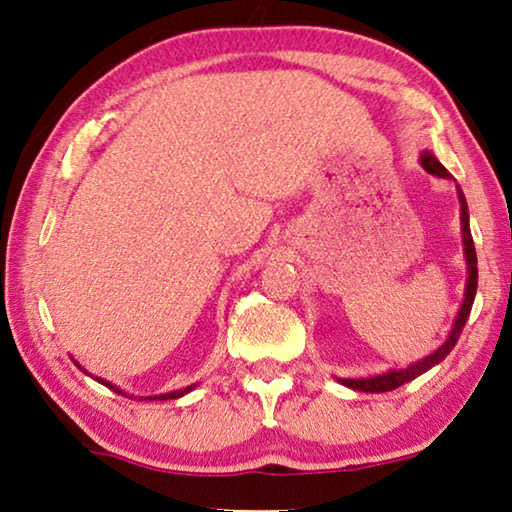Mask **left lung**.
Segmentation results:
<instances>
[{
    "label": "left lung",
    "mask_w": 512,
    "mask_h": 512,
    "mask_svg": "<svg viewBox=\"0 0 512 512\" xmlns=\"http://www.w3.org/2000/svg\"><path fill=\"white\" fill-rule=\"evenodd\" d=\"M418 161H421L425 172L439 176V179L452 181V174L445 170L439 161H436V156L432 152L423 150L421 156H418ZM457 194H459V203H461V241H463V257H466V266H468V280H466V293H463V302L459 306V313H457V318H454L448 338H445V342H441V345L436 347L430 356H425L418 362H412V365L401 367V369H389V371H383V374L367 376V378H338V383H342L349 389H356V392H367V394L392 392V389L410 383V380L425 374V371H430L434 365H439V362L445 360V356H448V353L454 349V345H457L461 331L468 322V315L472 311V302H475V295H477V253H475V241H472V232H470L468 203H466V197H463V190L459 188V185H457Z\"/></svg>",
    "instance_id": "1"
}]
</instances>
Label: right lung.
Returning a JSON list of instances; mask_svg holds the SVG:
<instances>
[{
  "label": "right lung",
  "mask_w": 512,
  "mask_h": 512,
  "mask_svg": "<svg viewBox=\"0 0 512 512\" xmlns=\"http://www.w3.org/2000/svg\"><path fill=\"white\" fill-rule=\"evenodd\" d=\"M73 362H76V367L78 369H82V371H85V374L87 376H91L89 374V371L85 369V367H82L80 365V362L76 360V358H71ZM91 378H94V380H98V383L100 385H105V387H109V389H114V392L116 394H120V396H129V398H134L132 394H127V392H123V389H120V387H116L114 383H109V380H105V378H100V376H91ZM194 387H197V383H194V385H188V387H183V389H176V392H167V394H156V396H141V401H172V398H181V396H185V394H188V392H192V389Z\"/></svg>",
  "instance_id": "obj_1"
}]
</instances>
